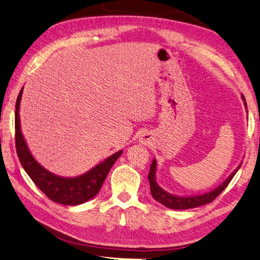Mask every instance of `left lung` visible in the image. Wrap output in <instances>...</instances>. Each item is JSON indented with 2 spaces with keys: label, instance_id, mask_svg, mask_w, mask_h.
<instances>
[{
  "label": "left lung",
  "instance_id": "8db88e82",
  "mask_svg": "<svg viewBox=\"0 0 260 260\" xmlns=\"http://www.w3.org/2000/svg\"><path fill=\"white\" fill-rule=\"evenodd\" d=\"M243 100H245L244 96H243ZM244 105L246 106L245 102H244ZM238 168L227 178L226 181L222 183V184L218 186L216 189H214L213 191H211V192L204 193L201 196H192V197H177V196H173L168 192H166V191H164L158 184H156V182H155L156 162H155V160H153L151 164L150 173H148V181H150L151 193L153 196V198H154L156 202L162 204V205L166 207L173 208V210H188V208H193V207L205 205V204L213 202L214 199L218 197V196L222 192L224 189L227 188L229 183H231V181L233 180L234 175H235L236 172L238 170Z\"/></svg>",
  "mask_w": 260,
  "mask_h": 260
}]
</instances>
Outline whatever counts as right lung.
<instances>
[{
	"instance_id": "1",
	"label": "right lung",
	"mask_w": 260,
	"mask_h": 260,
	"mask_svg": "<svg viewBox=\"0 0 260 260\" xmlns=\"http://www.w3.org/2000/svg\"><path fill=\"white\" fill-rule=\"evenodd\" d=\"M23 88L20 90L16 101L15 112V142L16 151L20 164L25 172L31 177L38 188L44 192L50 201L62 204V205H78L90 201L91 198L99 192L102 184L107 177L110 168L113 167L122 151H118L115 154L110 155L104 162L95 166L90 172L82 176L74 178H66L54 175L46 170L42 166L37 162L29 153L26 143H25L19 124V102L22 98Z\"/></svg>"
}]
</instances>
